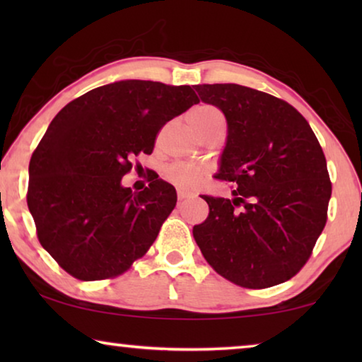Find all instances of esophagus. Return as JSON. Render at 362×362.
I'll return each mask as SVG.
<instances>
[{"label": "esophagus", "mask_w": 362, "mask_h": 362, "mask_svg": "<svg viewBox=\"0 0 362 362\" xmlns=\"http://www.w3.org/2000/svg\"><path fill=\"white\" fill-rule=\"evenodd\" d=\"M177 196H179V201H183V199H188V198H192V193H188V192H183V189H179V192H177Z\"/></svg>", "instance_id": "34e87169"}]
</instances>
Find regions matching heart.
I'll list each match as a JSON object with an SVG mask.
<instances>
[{
	"label": "heart",
	"mask_w": 362,
	"mask_h": 362,
	"mask_svg": "<svg viewBox=\"0 0 362 362\" xmlns=\"http://www.w3.org/2000/svg\"><path fill=\"white\" fill-rule=\"evenodd\" d=\"M216 119H223L222 115L217 108L211 105H199L193 108L188 113L187 121L192 129L196 127L206 126ZM207 170L199 163H185V161H175L164 169V179L174 187L180 189H193L203 183L206 179Z\"/></svg>",
	"instance_id": "1"
}]
</instances>
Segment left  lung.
Listing matches in <instances>:
<instances>
[{
  "label": "left lung",
  "mask_w": 362,
  "mask_h": 362,
  "mask_svg": "<svg viewBox=\"0 0 362 362\" xmlns=\"http://www.w3.org/2000/svg\"><path fill=\"white\" fill-rule=\"evenodd\" d=\"M222 110L228 139L216 179L233 199L203 194L209 216L193 226L207 263L246 289L291 279L313 254L332 194L327 163L308 121L291 103L240 84L194 86Z\"/></svg>",
  "instance_id": "1"
}]
</instances>
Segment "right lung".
<instances>
[{
    "label": "right lung",
    "mask_w": 362,
    "mask_h": 362,
    "mask_svg": "<svg viewBox=\"0 0 362 362\" xmlns=\"http://www.w3.org/2000/svg\"><path fill=\"white\" fill-rule=\"evenodd\" d=\"M198 102L189 86L127 79L89 90L51 121L30 159L27 204L41 246L73 278L113 279L155 243L175 188L156 175L134 193L121 179Z\"/></svg>",
    "instance_id": "1"
}]
</instances>
